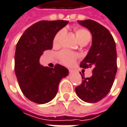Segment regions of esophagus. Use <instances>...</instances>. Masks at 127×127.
<instances>
[{
	"label": "esophagus",
	"instance_id": "34e87169",
	"mask_svg": "<svg viewBox=\"0 0 127 127\" xmlns=\"http://www.w3.org/2000/svg\"><path fill=\"white\" fill-rule=\"evenodd\" d=\"M69 72H70V73H73V70H71V69H70V70H69Z\"/></svg>",
	"mask_w": 127,
	"mask_h": 127
}]
</instances>
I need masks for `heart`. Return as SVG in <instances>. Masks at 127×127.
Returning <instances> with one entry per match:
<instances>
[{
    "mask_svg": "<svg viewBox=\"0 0 127 127\" xmlns=\"http://www.w3.org/2000/svg\"><path fill=\"white\" fill-rule=\"evenodd\" d=\"M63 32V31L61 30V31L58 32L56 34V35L54 36V41H53L54 45H57L59 43L60 38L62 35ZM75 34L78 43L81 42V41H89L91 39V33L87 30L84 29V28L76 29L75 31ZM77 57H78V55L75 53L69 52L67 50H63L59 53V58H60L61 63L67 66L72 65L75 63Z\"/></svg>",
    "mask_w": 127,
    "mask_h": 127,
    "instance_id": "b5f03b06",
    "label": "heart"
}]
</instances>
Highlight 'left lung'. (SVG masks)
Returning a JSON list of instances; mask_svg holds the SVG:
<instances>
[{"label": "left lung", "instance_id": "left-lung-1", "mask_svg": "<svg viewBox=\"0 0 127 127\" xmlns=\"http://www.w3.org/2000/svg\"><path fill=\"white\" fill-rule=\"evenodd\" d=\"M78 23L89 30L92 35V46L80 67L92 68V75L85 78L75 88V93L83 101L95 103L105 97L113 86L117 72L116 43L109 30L98 22L87 19Z\"/></svg>", "mask_w": 127, "mask_h": 127}]
</instances>
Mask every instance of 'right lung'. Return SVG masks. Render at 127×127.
Segmentation results:
<instances>
[{"label": "right lung", "instance_id": "right-lung-1", "mask_svg": "<svg viewBox=\"0 0 127 127\" xmlns=\"http://www.w3.org/2000/svg\"><path fill=\"white\" fill-rule=\"evenodd\" d=\"M68 23L64 20L40 21L26 30L16 46L15 74L24 95L30 101L45 104L55 97L62 78L68 70L60 64L54 68L39 63L43 52L52 49L56 34Z\"/></svg>", "mask_w": 127, "mask_h": 127}]
</instances>
